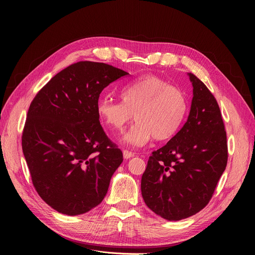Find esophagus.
Here are the masks:
<instances>
[{
  "mask_svg": "<svg viewBox=\"0 0 255 255\" xmlns=\"http://www.w3.org/2000/svg\"><path fill=\"white\" fill-rule=\"evenodd\" d=\"M123 156H124L125 159H129V158L134 156V153H132V152H130L128 150H123Z\"/></svg>",
  "mask_w": 255,
  "mask_h": 255,
  "instance_id": "esophagus-1",
  "label": "esophagus"
}]
</instances>
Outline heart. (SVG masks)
Here are the masks:
<instances>
[{
	"mask_svg": "<svg viewBox=\"0 0 255 255\" xmlns=\"http://www.w3.org/2000/svg\"><path fill=\"white\" fill-rule=\"evenodd\" d=\"M121 101L102 98L97 114L113 130H123L134 115L136 123L123 137L133 145H143L153 137L162 141L175 136L188 113L185 92L164 78L146 74L132 80L120 93Z\"/></svg>",
	"mask_w": 255,
	"mask_h": 255,
	"instance_id": "b5f03b06",
	"label": "heart"
}]
</instances>
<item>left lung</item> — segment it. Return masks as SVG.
<instances>
[{
  "instance_id": "8db88e82",
  "label": "left lung",
  "mask_w": 255,
  "mask_h": 255,
  "mask_svg": "<svg viewBox=\"0 0 255 255\" xmlns=\"http://www.w3.org/2000/svg\"><path fill=\"white\" fill-rule=\"evenodd\" d=\"M189 77V117L165 145L152 152L141 177L145 205L167 220L188 218L209 204L229 158L217 100L196 75Z\"/></svg>"
}]
</instances>
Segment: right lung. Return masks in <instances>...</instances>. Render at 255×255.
<instances>
[{"label":"right lung","mask_w":255,"mask_h":255,"mask_svg":"<svg viewBox=\"0 0 255 255\" xmlns=\"http://www.w3.org/2000/svg\"><path fill=\"white\" fill-rule=\"evenodd\" d=\"M129 73L80 61L53 76L29 107L22 152L39 196L59 213L74 216L98 206L123 153L100 124L104 88Z\"/></svg>","instance_id":"1"}]
</instances>
